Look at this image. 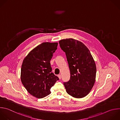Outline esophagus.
I'll return each mask as SVG.
<instances>
[{"label":"esophagus","mask_w":120,"mask_h":120,"mask_svg":"<svg viewBox=\"0 0 120 120\" xmlns=\"http://www.w3.org/2000/svg\"><path fill=\"white\" fill-rule=\"evenodd\" d=\"M58 78H59V79H61V74H59V75H58Z\"/></svg>","instance_id":"1"}]
</instances>
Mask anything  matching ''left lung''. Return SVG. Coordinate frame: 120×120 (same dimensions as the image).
Listing matches in <instances>:
<instances>
[{"instance_id": "1", "label": "left lung", "mask_w": 120, "mask_h": 120, "mask_svg": "<svg viewBox=\"0 0 120 120\" xmlns=\"http://www.w3.org/2000/svg\"><path fill=\"white\" fill-rule=\"evenodd\" d=\"M61 49L65 53L70 70V79L64 82L67 93L73 98L86 96L96 81L97 68L95 61L87 47L73 38L59 41Z\"/></svg>"}]
</instances>
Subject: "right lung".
<instances>
[{
    "label": "right lung",
    "mask_w": 120,
    "mask_h": 120,
    "mask_svg": "<svg viewBox=\"0 0 120 120\" xmlns=\"http://www.w3.org/2000/svg\"><path fill=\"white\" fill-rule=\"evenodd\" d=\"M57 42H43L24 58L21 67V82L28 92L38 98L51 93L50 89L59 78L52 72L50 61Z\"/></svg>",
    "instance_id": "add662e5"
}]
</instances>
